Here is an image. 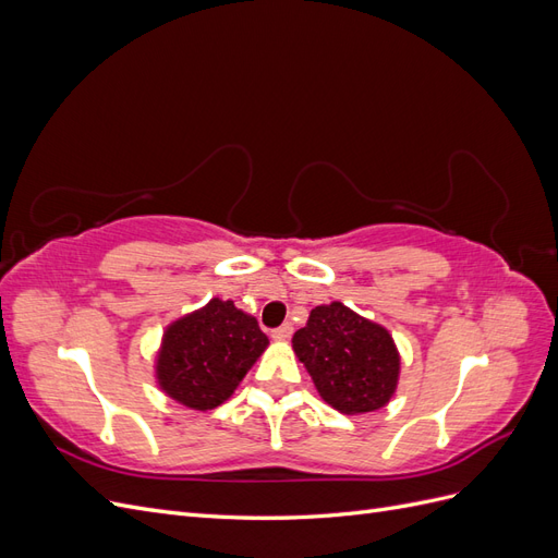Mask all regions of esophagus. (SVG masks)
<instances>
[{"mask_svg":"<svg viewBox=\"0 0 558 558\" xmlns=\"http://www.w3.org/2000/svg\"><path fill=\"white\" fill-rule=\"evenodd\" d=\"M293 335V326L291 324H281L279 328L272 330V337L275 340H289V337Z\"/></svg>","mask_w":558,"mask_h":558,"instance_id":"34e87169","label":"esophagus"}]
</instances>
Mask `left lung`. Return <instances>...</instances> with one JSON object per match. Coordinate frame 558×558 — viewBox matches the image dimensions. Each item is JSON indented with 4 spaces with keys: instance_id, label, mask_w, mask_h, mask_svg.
Returning a JSON list of instances; mask_svg holds the SVG:
<instances>
[{
    "instance_id": "8db88e82",
    "label": "left lung",
    "mask_w": 558,
    "mask_h": 558,
    "mask_svg": "<svg viewBox=\"0 0 558 558\" xmlns=\"http://www.w3.org/2000/svg\"><path fill=\"white\" fill-rule=\"evenodd\" d=\"M293 351L337 412H375L396 393L400 356L393 337L342 302L312 310L307 326L293 335Z\"/></svg>"
}]
</instances>
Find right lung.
I'll use <instances>...</instances> for the list:
<instances>
[{
  "label": "right lung",
  "instance_id": "1",
  "mask_svg": "<svg viewBox=\"0 0 558 558\" xmlns=\"http://www.w3.org/2000/svg\"><path fill=\"white\" fill-rule=\"evenodd\" d=\"M267 347L258 320L214 298L167 328L156 375L162 391L191 410L226 402Z\"/></svg>",
  "mask_w": 558,
  "mask_h": 558
}]
</instances>
